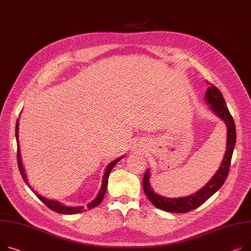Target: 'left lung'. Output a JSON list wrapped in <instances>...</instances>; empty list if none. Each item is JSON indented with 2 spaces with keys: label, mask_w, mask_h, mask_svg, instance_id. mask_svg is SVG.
I'll return each mask as SVG.
<instances>
[{
  "label": "left lung",
  "mask_w": 251,
  "mask_h": 251,
  "mask_svg": "<svg viewBox=\"0 0 251 251\" xmlns=\"http://www.w3.org/2000/svg\"><path fill=\"white\" fill-rule=\"evenodd\" d=\"M205 100L210 105V109L219 117L227 127V141L226 151L223 160L219 166V170L212 176L206 185L200 189L197 193L181 198H168L156 194L150 186V171L147 170L143 177V190L148 198L156 208L173 213H187L201 206L205 201L218 191L227 178L231 158L236 143V129L235 123L226 106L225 100L221 92L215 86L211 85L207 89Z\"/></svg>",
  "instance_id": "obj_1"
}]
</instances>
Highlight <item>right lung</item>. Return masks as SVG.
<instances>
[{"instance_id":"1","label":"right lung","mask_w":251,"mask_h":251,"mask_svg":"<svg viewBox=\"0 0 251 251\" xmlns=\"http://www.w3.org/2000/svg\"><path fill=\"white\" fill-rule=\"evenodd\" d=\"M19 119L17 120L16 122V140H17V160H18V165H19V170H20V173L22 175V177L24 179V181L27 183V186L33 191V193H34L38 199L40 200V201H42V203H44L49 209H51L52 211L56 212V213H59V214H64V215H71V214H77V213H80V212H83L85 211V208H83V206H78V207H71V206H65L61 203H59L58 201H55V200H50V199H46L44 197H42L41 195H39L36 191H34V189H33L30 183L27 179V176L25 174V170L23 168V163H22V158H21V154H20V144H19ZM125 155L117 158L115 160H113L112 162H110L107 168L105 170V174L103 176V179H102V187H101V190H100L98 196L95 198L94 201H92L91 203L88 204V209H93L97 206H99L100 204L102 203L103 199H104V196L106 194V191H107V186H108V179H109V176H110V173L112 171V169L114 168V166L116 165V163L120 161Z\"/></svg>"}]
</instances>
